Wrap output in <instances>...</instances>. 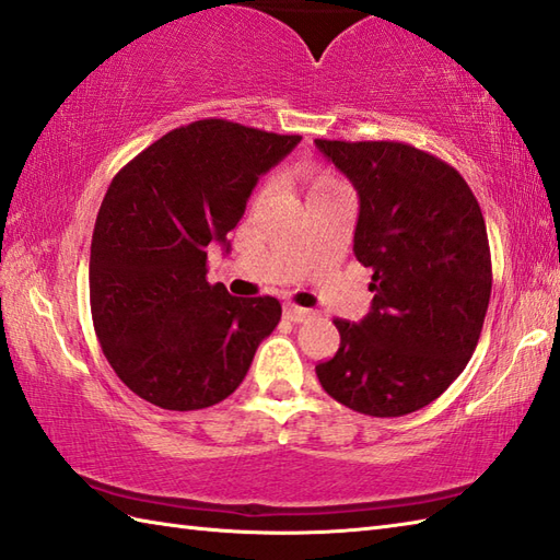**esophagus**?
Listing matches in <instances>:
<instances>
[{"label": "esophagus", "mask_w": 560, "mask_h": 560, "mask_svg": "<svg viewBox=\"0 0 560 560\" xmlns=\"http://www.w3.org/2000/svg\"><path fill=\"white\" fill-rule=\"evenodd\" d=\"M284 316L294 323H304L314 316L312 308H304V306H296V304H284Z\"/></svg>", "instance_id": "obj_1"}]
</instances>
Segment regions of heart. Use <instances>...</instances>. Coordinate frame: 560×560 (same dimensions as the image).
<instances>
[{
    "label": "heart",
    "instance_id": "obj_1",
    "mask_svg": "<svg viewBox=\"0 0 560 560\" xmlns=\"http://www.w3.org/2000/svg\"><path fill=\"white\" fill-rule=\"evenodd\" d=\"M306 182H308V191H326V189H338V186H342L338 179L326 175V172H312V175L306 177Z\"/></svg>",
    "mask_w": 560,
    "mask_h": 560
}]
</instances>
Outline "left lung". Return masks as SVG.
Here are the masks:
<instances>
[{
	"label": "left lung",
	"instance_id": "1",
	"mask_svg": "<svg viewBox=\"0 0 560 560\" xmlns=\"http://www.w3.org/2000/svg\"><path fill=\"white\" fill-rule=\"evenodd\" d=\"M316 148L359 196L354 256L374 270L371 312L335 318L340 350L316 366L335 400L371 417H402L463 374L491 296L481 208L459 172L397 141Z\"/></svg>",
	"mask_w": 560,
	"mask_h": 560
}]
</instances>
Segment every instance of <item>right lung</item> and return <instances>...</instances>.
<instances>
[{"label": "right lung", "mask_w": 560, "mask_h": 560, "mask_svg": "<svg viewBox=\"0 0 560 560\" xmlns=\"http://www.w3.org/2000/svg\"><path fill=\"white\" fill-rule=\"evenodd\" d=\"M302 136L228 119L172 129L112 179L91 242V314L109 366L163 409H203L240 388L276 296H232L206 278L208 246L230 252L260 175Z\"/></svg>", "instance_id": "add662e5"}]
</instances>
